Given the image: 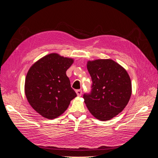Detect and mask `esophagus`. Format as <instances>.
Returning a JSON list of instances; mask_svg holds the SVG:
<instances>
[{
  "label": "esophagus",
  "instance_id": "1",
  "mask_svg": "<svg viewBox=\"0 0 158 158\" xmlns=\"http://www.w3.org/2000/svg\"><path fill=\"white\" fill-rule=\"evenodd\" d=\"M76 94H77L78 96H81L82 94V89H77L76 91Z\"/></svg>",
  "mask_w": 158,
  "mask_h": 158
}]
</instances>
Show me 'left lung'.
I'll return each mask as SVG.
<instances>
[{
  "mask_svg": "<svg viewBox=\"0 0 158 158\" xmlns=\"http://www.w3.org/2000/svg\"><path fill=\"white\" fill-rule=\"evenodd\" d=\"M92 92L84 94V102L92 115L109 121L121 113L130 100L132 84L127 70L111 59L88 60Z\"/></svg>",
  "mask_w": 158,
  "mask_h": 158,
  "instance_id": "1",
  "label": "left lung"
}]
</instances>
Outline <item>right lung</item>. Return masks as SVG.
Masks as SVG:
<instances>
[{
	"label": "right lung",
	"mask_w": 158,
	"mask_h": 158,
	"mask_svg": "<svg viewBox=\"0 0 158 158\" xmlns=\"http://www.w3.org/2000/svg\"><path fill=\"white\" fill-rule=\"evenodd\" d=\"M74 59L57 53L42 57L28 70L25 80L27 102L40 115L48 119L59 117L76 94L66 72Z\"/></svg>",
	"instance_id": "right-lung-1"
}]
</instances>
